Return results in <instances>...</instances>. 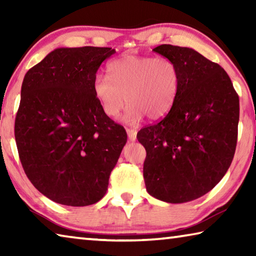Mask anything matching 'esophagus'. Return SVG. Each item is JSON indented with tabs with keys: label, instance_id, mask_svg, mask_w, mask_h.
Returning a JSON list of instances; mask_svg holds the SVG:
<instances>
[{
	"label": "esophagus",
	"instance_id": "obj_1",
	"mask_svg": "<svg viewBox=\"0 0 256 256\" xmlns=\"http://www.w3.org/2000/svg\"><path fill=\"white\" fill-rule=\"evenodd\" d=\"M126 132H128V136L130 141H136V130L126 128Z\"/></svg>",
	"mask_w": 256,
	"mask_h": 256
}]
</instances>
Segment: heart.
<instances>
[{
  "label": "heart",
  "mask_w": 256,
  "mask_h": 256,
  "mask_svg": "<svg viewBox=\"0 0 256 256\" xmlns=\"http://www.w3.org/2000/svg\"><path fill=\"white\" fill-rule=\"evenodd\" d=\"M107 74L94 79V97L108 118H116L125 100L130 102L122 118L128 125H136L144 115L150 120L166 116L180 92V68L167 58L124 55L108 64Z\"/></svg>",
  "instance_id": "1"
}]
</instances>
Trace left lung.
<instances>
[{
  "mask_svg": "<svg viewBox=\"0 0 256 256\" xmlns=\"http://www.w3.org/2000/svg\"><path fill=\"white\" fill-rule=\"evenodd\" d=\"M152 50L177 64L180 86L168 114L136 136L146 151V188L164 202H190L214 188L230 166L240 99L227 72L196 50L166 44Z\"/></svg>",
  "mask_w": 256,
  "mask_h": 256,
  "instance_id": "8db88e82",
  "label": "left lung"
}]
</instances>
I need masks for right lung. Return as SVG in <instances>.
<instances>
[{
	"label": "right lung",
	"mask_w": 256,
	"mask_h": 256,
	"mask_svg": "<svg viewBox=\"0 0 256 256\" xmlns=\"http://www.w3.org/2000/svg\"><path fill=\"white\" fill-rule=\"evenodd\" d=\"M114 53L110 47H60L24 78L14 123L20 162L34 188L60 204L100 200L128 141L92 92L99 66Z\"/></svg>",
	"instance_id": "add662e5"
}]
</instances>
